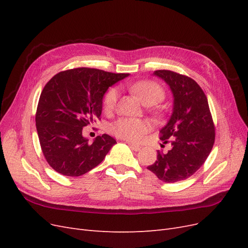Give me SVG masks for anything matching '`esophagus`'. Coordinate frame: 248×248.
<instances>
[{
	"label": "esophagus",
	"instance_id": "1",
	"mask_svg": "<svg viewBox=\"0 0 248 248\" xmlns=\"http://www.w3.org/2000/svg\"><path fill=\"white\" fill-rule=\"evenodd\" d=\"M128 146L130 147L131 150H133V151H140V146H137V145H132V144H128Z\"/></svg>",
	"mask_w": 248,
	"mask_h": 248
}]
</instances>
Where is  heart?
<instances>
[{
  "label": "heart",
  "mask_w": 248,
  "mask_h": 248,
  "mask_svg": "<svg viewBox=\"0 0 248 248\" xmlns=\"http://www.w3.org/2000/svg\"><path fill=\"white\" fill-rule=\"evenodd\" d=\"M130 89L146 104L157 103L164 97V90L162 87L153 80L138 81L131 85ZM119 94V89L114 87L110 88L104 95L103 108L107 112L115 109ZM149 130L150 125L146 120L138 118H121L110 126V132L115 137L130 142H140Z\"/></svg>",
  "instance_id": "obj_1"
}]
</instances>
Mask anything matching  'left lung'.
Returning <instances> with one entry per match:
<instances>
[{
  "label": "left lung",
  "mask_w": 248,
  "mask_h": 248,
  "mask_svg": "<svg viewBox=\"0 0 248 248\" xmlns=\"http://www.w3.org/2000/svg\"><path fill=\"white\" fill-rule=\"evenodd\" d=\"M154 76L170 86L174 107L168 124L159 131L167 154L157 152V160L147 169L167 183L182 181L192 176L213 148L215 127L207 97L196 80L170 70H156Z\"/></svg>",
  "instance_id": "obj_1"
}]
</instances>
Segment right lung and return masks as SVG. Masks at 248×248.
I'll use <instances>...</instances> for the list:
<instances>
[{"label":"right lung","instance_id":"add662e5","mask_svg":"<svg viewBox=\"0 0 248 248\" xmlns=\"http://www.w3.org/2000/svg\"><path fill=\"white\" fill-rule=\"evenodd\" d=\"M128 76L81 67L59 72L43 88L36 111V128L42 153L59 174H86L117 144L108 134L98 136L90 144L82 137V128L100 119L108 89Z\"/></svg>","mask_w":248,"mask_h":248}]
</instances>
